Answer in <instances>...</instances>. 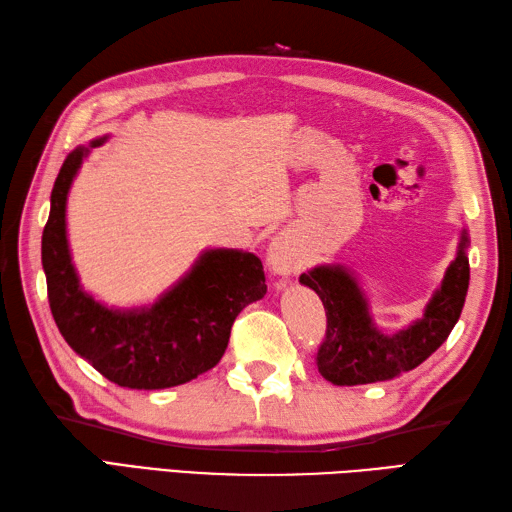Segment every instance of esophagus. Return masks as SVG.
Here are the masks:
<instances>
[{
	"instance_id": "1",
	"label": "esophagus",
	"mask_w": 512,
	"mask_h": 512,
	"mask_svg": "<svg viewBox=\"0 0 512 512\" xmlns=\"http://www.w3.org/2000/svg\"><path fill=\"white\" fill-rule=\"evenodd\" d=\"M266 264L277 275H292L301 266L299 250L286 233L273 237V242H270L266 250Z\"/></svg>"
}]
</instances>
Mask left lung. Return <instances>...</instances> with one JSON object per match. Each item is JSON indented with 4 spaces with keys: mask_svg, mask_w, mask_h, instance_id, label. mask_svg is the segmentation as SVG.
Masks as SVG:
<instances>
[{
    "mask_svg": "<svg viewBox=\"0 0 512 512\" xmlns=\"http://www.w3.org/2000/svg\"><path fill=\"white\" fill-rule=\"evenodd\" d=\"M469 231L462 228L455 259L440 288L433 292L422 317L407 328L385 334L376 328L369 301L350 268L321 264L303 273L299 281L319 295L328 317V330L317 354V367L332 385L352 387L391 380L422 361L447 341L458 323L469 290Z\"/></svg>",
    "mask_w": 512,
    "mask_h": 512,
    "instance_id": "1",
    "label": "left lung"
}]
</instances>
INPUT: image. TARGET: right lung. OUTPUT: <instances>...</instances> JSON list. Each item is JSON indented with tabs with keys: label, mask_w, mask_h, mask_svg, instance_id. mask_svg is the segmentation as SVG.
<instances>
[{
	"label": "right lung",
	"mask_w": 512,
	"mask_h": 512,
	"mask_svg": "<svg viewBox=\"0 0 512 512\" xmlns=\"http://www.w3.org/2000/svg\"><path fill=\"white\" fill-rule=\"evenodd\" d=\"M107 138L76 147L54 180L41 237L52 317L72 350L112 383L184 385L220 363L237 314L266 295L262 259L237 248H206L151 306L110 308L94 299L72 264L65 206L83 160Z\"/></svg>",
	"instance_id": "add662e5"
}]
</instances>
